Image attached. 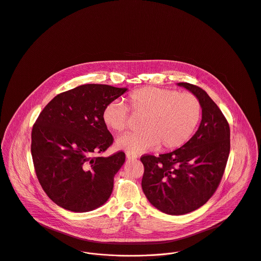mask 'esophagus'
I'll use <instances>...</instances> for the list:
<instances>
[{
  "label": "esophagus",
  "mask_w": 261,
  "mask_h": 261,
  "mask_svg": "<svg viewBox=\"0 0 261 261\" xmlns=\"http://www.w3.org/2000/svg\"><path fill=\"white\" fill-rule=\"evenodd\" d=\"M126 158H127V160H129V161H130V160L133 161V160H136V159H137V155H136V154H132V153H130V152H127V153H126Z\"/></svg>",
  "instance_id": "34e87169"
}]
</instances>
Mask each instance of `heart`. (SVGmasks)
<instances>
[{
  "instance_id": "heart-1",
  "label": "heart",
  "mask_w": 261,
  "mask_h": 261,
  "mask_svg": "<svg viewBox=\"0 0 261 261\" xmlns=\"http://www.w3.org/2000/svg\"><path fill=\"white\" fill-rule=\"evenodd\" d=\"M128 107L120 100L106 105L101 119L106 127L120 133L127 128L129 110L143 116L136 133L119 137L116 147L132 154L160 146L170 150L184 145L193 135L201 117V103L191 92H178L160 87H142L127 97Z\"/></svg>"
}]
</instances>
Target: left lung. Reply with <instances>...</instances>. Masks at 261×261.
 I'll return each mask as SVG.
<instances>
[{
    "instance_id": "8db88e82",
    "label": "left lung",
    "mask_w": 261,
    "mask_h": 261,
    "mask_svg": "<svg viewBox=\"0 0 261 261\" xmlns=\"http://www.w3.org/2000/svg\"><path fill=\"white\" fill-rule=\"evenodd\" d=\"M197 96L202 119L198 130L180 148L160 156L143 155L142 190L159 211L180 216L191 213L214 195L230 153V126L217 103L200 87L180 82Z\"/></svg>"
}]
</instances>
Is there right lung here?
<instances>
[{
    "mask_svg": "<svg viewBox=\"0 0 261 261\" xmlns=\"http://www.w3.org/2000/svg\"><path fill=\"white\" fill-rule=\"evenodd\" d=\"M127 90L80 85L55 96L39 114L31 132V155L43 191L57 205L86 213L110 198L125 153L96 155L114 141L101 114Z\"/></svg>",
    "mask_w": 261,
    "mask_h": 261,
    "instance_id": "right-lung-1",
    "label": "right lung"
}]
</instances>
